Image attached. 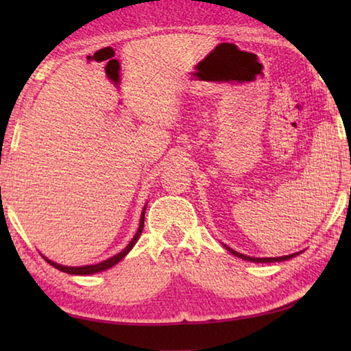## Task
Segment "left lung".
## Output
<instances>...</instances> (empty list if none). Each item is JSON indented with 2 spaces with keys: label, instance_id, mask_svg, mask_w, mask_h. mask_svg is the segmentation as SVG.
<instances>
[{
  "label": "left lung",
  "instance_id": "left-lung-1",
  "mask_svg": "<svg viewBox=\"0 0 351 351\" xmlns=\"http://www.w3.org/2000/svg\"><path fill=\"white\" fill-rule=\"evenodd\" d=\"M228 247V246H226ZM229 249V252H232L235 257H239V258H243V260H247V261H255V263H272V261H283V260H288V258H293V257H295L297 254H291V255H285V257H265V258H255V257H249V255H243V254H240V252H237V251H234V249H230V247H228Z\"/></svg>",
  "mask_w": 351,
  "mask_h": 351
}]
</instances>
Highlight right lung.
Returning <instances> with one entry per match:
<instances>
[{
	"label": "right lung",
	"mask_w": 351,
	"mask_h": 351,
	"mask_svg": "<svg viewBox=\"0 0 351 351\" xmlns=\"http://www.w3.org/2000/svg\"><path fill=\"white\" fill-rule=\"evenodd\" d=\"M144 213H145V209H144V212H142V217H141V223H139V229H138V232H136V235L133 237V240L128 243V246L123 249L122 252H119V254H116L114 257H111V258H108V260H105V261H102V263H97V265H88V266H77V268H73V266H62V265H58V263H54V261H51V260H47L46 257H43L47 263L49 265H52L54 266L56 269H58V271H63V272H68V274H75V276H86V274H94V272H100V271H105V269H108V268H111V266H114L116 263H119V261H121L123 257H125V255L132 251V247L136 245V241H138V239L141 237V234H142V229H144Z\"/></svg>",
	"instance_id": "obj_1"
}]
</instances>
